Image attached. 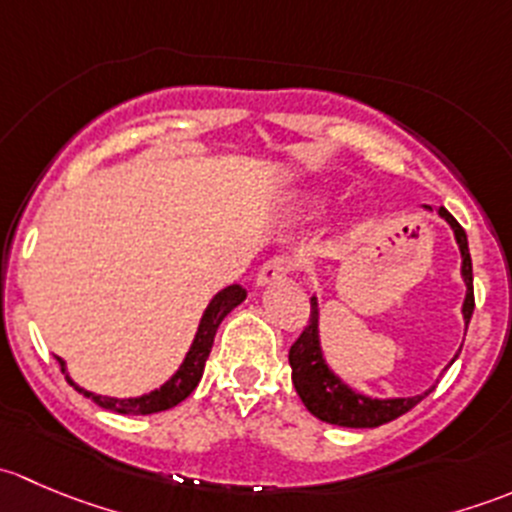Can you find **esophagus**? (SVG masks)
Wrapping results in <instances>:
<instances>
[{
    "mask_svg": "<svg viewBox=\"0 0 512 512\" xmlns=\"http://www.w3.org/2000/svg\"><path fill=\"white\" fill-rule=\"evenodd\" d=\"M292 267H294L292 257H285V255L272 257V260H267L265 265L260 267V272H257L255 277V285L267 287V285H275V282H282L289 272H292Z\"/></svg>",
    "mask_w": 512,
    "mask_h": 512,
    "instance_id": "esophagus-1",
    "label": "esophagus"
}]
</instances>
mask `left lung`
<instances>
[{"label":"left lung","mask_w":512,"mask_h":512,"mask_svg":"<svg viewBox=\"0 0 512 512\" xmlns=\"http://www.w3.org/2000/svg\"><path fill=\"white\" fill-rule=\"evenodd\" d=\"M426 210H431L426 205ZM438 215L451 225L453 235H456L458 247H461V275L466 282V299H463V322H471L473 307H476V299H473V262L471 252H468V237L466 230L458 225V220L448 213L446 208H438ZM312 304V312H309V324L304 327V332L299 334L297 342L289 347V366H292V384L297 389L299 399L307 406V411L312 416H317L319 421L334 423V426L344 428H376L381 423H389L394 418L404 416L406 411L414 409L416 404H421L428 394L433 391V386L428 391L418 396H409V399H371V396L359 394L352 386L344 384L322 356V344H319V302L317 297L309 299ZM461 354V349H458ZM458 354L453 356V361L458 359Z\"/></svg>","instance_id":"obj_1"}]
</instances>
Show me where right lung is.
I'll list each match as a JSON object with an SVG mask.
<instances>
[{
  "mask_svg": "<svg viewBox=\"0 0 512 512\" xmlns=\"http://www.w3.org/2000/svg\"><path fill=\"white\" fill-rule=\"evenodd\" d=\"M245 297H247L245 289L240 285H230L220 289V292L210 299L208 309H205L203 319H200L198 324V332H195L193 344H190V352L185 354L180 369L175 371V374L170 376L160 389L151 391V394L136 396V399H113V396H101V394H94V391L81 389L79 384H74L71 376L66 374L64 359H59L61 371H64L66 381H69L79 394H84L86 399H91L96 406H101V409L116 411V414H128V416H141V414L146 416V414H158V411H165V409H173V406H178L180 401L188 399V396L195 391V386H198V381L203 379L205 361H208L210 349H213L215 332H218L220 322H223L237 304L245 302Z\"/></svg>",
  "mask_w": 512,
  "mask_h": 512,
  "instance_id": "1",
  "label": "right lung"
}]
</instances>
